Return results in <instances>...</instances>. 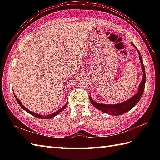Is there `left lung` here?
<instances>
[{"instance_id":"8db88e82","label":"left lung","mask_w":160,"mask_h":160,"mask_svg":"<svg viewBox=\"0 0 160 160\" xmlns=\"http://www.w3.org/2000/svg\"><path fill=\"white\" fill-rule=\"evenodd\" d=\"M132 45L133 46V47H135V45L133 44H132ZM137 51L138 52L140 61L141 62L142 70L143 72L142 79L141 82L140 83L138 90V92L135 94H134L131 98H130L129 99L127 100V101H125L121 103H118V104H100V103H97L95 101H94V100L92 99V97H90V100L92 103V104L94 107L97 108V109H99V111H101V112L104 113H108V114L113 115V116H118V115L123 114V113H125L126 112H128L129 110H131L132 108H133L135 105L138 103V102L140 101V99L142 95L143 92H144L146 78H145V70L144 65H143V63H142V56L141 54H140L139 50L137 49Z\"/></svg>"}]
</instances>
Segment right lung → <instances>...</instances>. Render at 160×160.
Here are the masks:
<instances>
[{"label": "right lung", "mask_w": 160, "mask_h": 160, "mask_svg": "<svg viewBox=\"0 0 160 160\" xmlns=\"http://www.w3.org/2000/svg\"><path fill=\"white\" fill-rule=\"evenodd\" d=\"M14 95H15V99H16V100H17V102H18V104H19V105H20V106L22 108V109H23L24 110L26 111V112H28L29 113H30V114H32V116H35V117H37V118H42V119H48V118H51L54 117V116H56V115L58 114V113H60L61 112H62V111H63V109H65V108L66 107L67 104H68V102H67L66 104H65L64 106L61 108V109H58V111H56V112H53V113H51V114L47 115V116H42V115H41V114H39V113H34V112H31L30 110H29V109H27V108H26L25 106H23V104H22L21 102L20 101V99H19L18 98V97H16V95H15V93H14Z\"/></svg>", "instance_id": "1"}]
</instances>
